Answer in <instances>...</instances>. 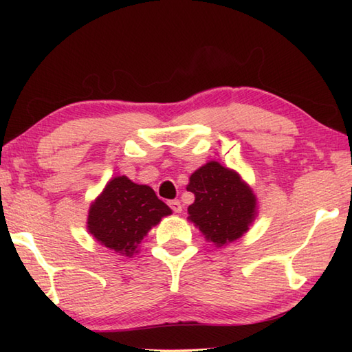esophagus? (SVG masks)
<instances>
[{"instance_id": "1", "label": "esophagus", "mask_w": 352, "mask_h": 352, "mask_svg": "<svg viewBox=\"0 0 352 352\" xmlns=\"http://www.w3.org/2000/svg\"><path fill=\"white\" fill-rule=\"evenodd\" d=\"M169 207L172 208V210H174L175 213H182V210H183V206H182V203L178 199H172V201H169Z\"/></svg>"}]
</instances>
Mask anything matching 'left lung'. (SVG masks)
Instances as JSON below:
<instances>
[{
    "label": "left lung",
    "instance_id": "obj_1",
    "mask_svg": "<svg viewBox=\"0 0 352 352\" xmlns=\"http://www.w3.org/2000/svg\"><path fill=\"white\" fill-rule=\"evenodd\" d=\"M186 189L195 195L188 219L218 248L242 237L257 218V197L251 186L219 162L198 168Z\"/></svg>",
    "mask_w": 352,
    "mask_h": 352
}]
</instances>
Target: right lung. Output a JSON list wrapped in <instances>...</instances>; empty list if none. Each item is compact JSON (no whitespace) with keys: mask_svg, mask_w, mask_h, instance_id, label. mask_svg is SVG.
<instances>
[{"mask_svg":"<svg viewBox=\"0 0 352 352\" xmlns=\"http://www.w3.org/2000/svg\"><path fill=\"white\" fill-rule=\"evenodd\" d=\"M170 213L149 186L119 175L111 178L89 207L87 231L106 248L133 257L148 231Z\"/></svg>","mask_w":352,"mask_h":352,"instance_id":"add662e5","label":"right lung"}]
</instances>
